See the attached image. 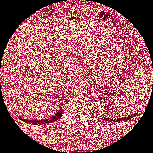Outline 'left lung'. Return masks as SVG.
I'll return each instance as SVG.
<instances>
[{
  "label": "left lung",
  "mask_w": 153,
  "mask_h": 153,
  "mask_svg": "<svg viewBox=\"0 0 153 153\" xmlns=\"http://www.w3.org/2000/svg\"><path fill=\"white\" fill-rule=\"evenodd\" d=\"M134 115H132V116H130V117H123V118H120V119H109V120H110V121H112V120H113V121H116V122H119V121H124V120H130L132 117H133V116H134Z\"/></svg>",
  "instance_id": "obj_1"
}]
</instances>
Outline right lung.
I'll return each mask as SVG.
<instances>
[{
    "label": "right lung",
    "mask_w": 153,
    "mask_h": 153,
    "mask_svg": "<svg viewBox=\"0 0 153 153\" xmlns=\"http://www.w3.org/2000/svg\"><path fill=\"white\" fill-rule=\"evenodd\" d=\"M62 117V107L61 106H60L59 109H58L56 113H55L52 117L49 119H47V120H22L24 122L30 124H44V123H53L55 121H56L57 120L60 118Z\"/></svg>",
    "instance_id": "add662e5"
}]
</instances>
